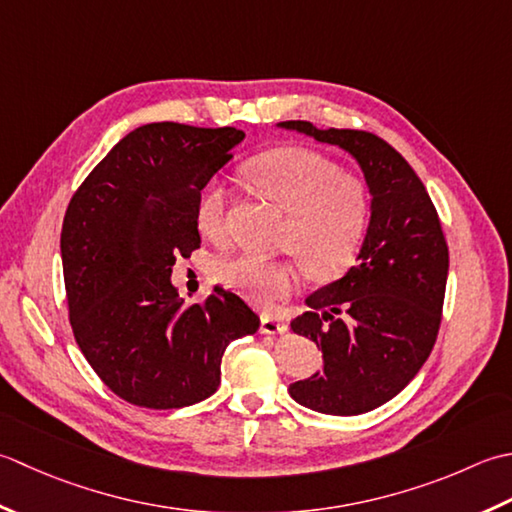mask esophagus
Here are the masks:
<instances>
[{"instance_id": "1", "label": "esophagus", "mask_w": 512, "mask_h": 512, "mask_svg": "<svg viewBox=\"0 0 512 512\" xmlns=\"http://www.w3.org/2000/svg\"><path fill=\"white\" fill-rule=\"evenodd\" d=\"M287 331V322L278 320L274 316H260V333L265 336H276V333H285Z\"/></svg>"}]
</instances>
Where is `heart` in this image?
<instances>
[{
	"label": "heart",
	"mask_w": 512,
	"mask_h": 512,
	"mask_svg": "<svg viewBox=\"0 0 512 512\" xmlns=\"http://www.w3.org/2000/svg\"><path fill=\"white\" fill-rule=\"evenodd\" d=\"M245 179L280 212L287 223L280 249L301 260H269L238 254L218 267V280L238 294L271 305L289 296L300 283L302 265L318 280L342 276L360 254L371 225L367 185L342 174L333 161L311 150L278 148L245 165ZM194 223L205 238L225 236V187L203 185L196 196Z\"/></svg>",
	"instance_id": "b5f03b06"
}]
</instances>
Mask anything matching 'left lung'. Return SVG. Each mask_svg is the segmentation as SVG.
<instances>
[{
    "label": "left lung",
    "mask_w": 512,
    "mask_h": 512,
    "mask_svg": "<svg viewBox=\"0 0 512 512\" xmlns=\"http://www.w3.org/2000/svg\"><path fill=\"white\" fill-rule=\"evenodd\" d=\"M358 161L371 194V225L358 263L314 291L291 320L322 349V371L289 384L311 411L360 415L395 398L422 369L437 338L448 276V247L431 196L404 156L362 130H318L283 121Z\"/></svg>",
    "instance_id": "left-lung-1"
}]
</instances>
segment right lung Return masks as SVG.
Listing matches in <instances>:
<instances>
[{
	"instance_id": "1",
	"label": "right lung",
	"mask_w": 512,
	"mask_h": 512,
	"mask_svg": "<svg viewBox=\"0 0 512 512\" xmlns=\"http://www.w3.org/2000/svg\"><path fill=\"white\" fill-rule=\"evenodd\" d=\"M243 139L236 128L141 125L72 196L61 227L72 333L125 402L181 409L210 398L227 344L258 331V316L232 291L214 287L185 307L170 280L176 256L201 245L198 192Z\"/></svg>"
}]
</instances>
